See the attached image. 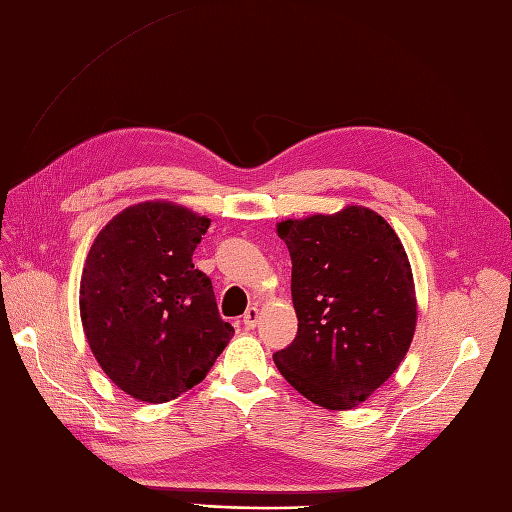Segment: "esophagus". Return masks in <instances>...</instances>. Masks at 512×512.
<instances>
[{"instance_id": "esophagus-1", "label": "esophagus", "mask_w": 512, "mask_h": 512, "mask_svg": "<svg viewBox=\"0 0 512 512\" xmlns=\"http://www.w3.org/2000/svg\"><path fill=\"white\" fill-rule=\"evenodd\" d=\"M258 319H260V310H258L256 306H252V308H247V312H245V316H243V325H245L247 329H254L256 323H258Z\"/></svg>"}]
</instances>
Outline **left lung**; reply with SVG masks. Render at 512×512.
Here are the masks:
<instances>
[{"label": "left lung", "mask_w": 512, "mask_h": 512, "mask_svg": "<svg viewBox=\"0 0 512 512\" xmlns=\"http://www.w3.org/2000/svg\"><path fill=\"white\" fill-rule=\"evenodd\" d=\"M293 275L299 329L273 362L325 409H353L392 377L416 331V288L405 247L385 219L347 206L278 224Z\"/></svg>", "instance_id": "obj_1"}]
</instances>
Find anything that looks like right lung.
I'll return each instance as SVG.
<instances>
[{
	"instance_id": "obj_1",
	"label": "right lung",
	"mask_w": 512,
	"mask_h": 512,
	"mask_svg": "<svg viewBox=\"0 0 512 512\" xmlns=\"http://www.w3.org/2000/svg\"><path fill=\"white\" fill-rule=\"evenodd\" d=\"M211 219L172 202L129 206L94 239L79 286L96 362L122 392L168 403L200 383L234 336L193 250Z\"/></svg>"
}]
</instances>
